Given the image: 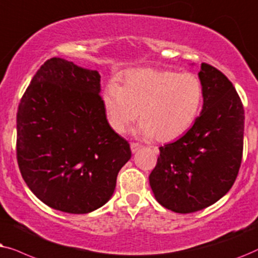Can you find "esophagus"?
Segmentation results:
<instances>
[{
  "instance_id": "34e87169",
  "label": "esophagus",
  "mask_w": 258,
  "mask_h": 258,
  "mask_svg": "<svg viewBox=\"0 0 258 258\" xmlns=\"http://www.w3.org/2000/svg\"><path fill=\"white\" fill-rule=\"evenodd\" d=\"M130 146H131V151L133 153H136L137 151H138L139 149H142V145H140V144H138V143H131L130 144Z\"/></svg>"
}]
</instances>
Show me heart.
Here are the masks:
<instances>
[{"label":"heart","instance_id":"heart-1","mask_svg":"<svg viewBox=\"0 0 258 258\" xmlns=\"http://www.w3.org/2000/svg\"><path fill=\"white\" fill-rule=\"evenodd\" d=\"M203 101V86L192 73L137 70L125 75L122 86L111 82L102 104L109 125L126 133L138 119V132L145 138L171 142L190 128Z\"/></svg>","mask_w":258,"mask_h":258}]
</instances>
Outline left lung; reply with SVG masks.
<instances>
[{
    "mask_svg": "<svg viewBox=\"0 0 258 258\" xmlns=\"http://www.w3.org/2000/svg\"><path fill=\"white\" fill-rule=\"evenodd\" d=\"M203 109L176 142L160 146L149 179L164 208L190 214L219 201L235 183L242 163L244 108L231 81L208 63L198 73Z\"/></svg>",
    "mask_w": 258,
    "mask_h": 258,
    "instance_id": "left-lung-1",
    "label": "left lung"
}]
</instances>
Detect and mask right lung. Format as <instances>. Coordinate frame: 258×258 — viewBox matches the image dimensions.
Masks as SVG:
<instances>
[{"mask_svg": "<svg viewBox=\"0 0 258 258\" xmlns=\"http://www.w3.org/2000/svg\"><path fill=\"white\" fill-rule=\"evenodd\" d=\"M16 156L20 172L48 207L88 214L108 202L131 158L113 131L100 97V75L60 57L36 72L19 104Z\"/></svg>", "mask_w": 258, "mask_h": 258, "instance_id": "1", "label": "right lung"}]
</instances>
